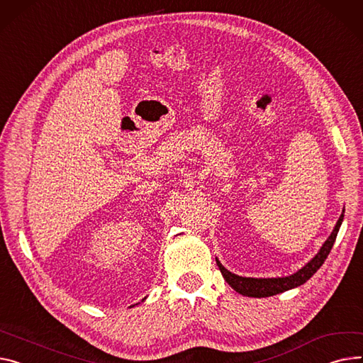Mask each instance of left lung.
Segmentation results:
<instances>
[{"mask_svg": "<svg viewBox=\"0 0 363 363\" xmlns=\"http://www.w3.org/2000/svg\"><path fill=\"white\" fill-rule=\"evenodd\" d=\"M345 217V208L337 220L331 235L327 238L325 242L323 244V247L320 248V251L315 254L312 259H309L302 269H299L296 273L291 274V276H284V277H242L238 276L232 272H229L228 269H225L222 262L216 258L217 265L223 274V279L228 281V284L236 291L238 294L244 295V296H250V298H269V296H274L279 295L281 292L291 291V289H295L303 283H306L313 274L318 272V269L324 264L325 258L328 257L337 233H339V229L342 226Z\"/></svg>", "mask_w": 363, "mask_h": 363, "instance_id": "obj_1", "label": "left lung"}]
</instances>
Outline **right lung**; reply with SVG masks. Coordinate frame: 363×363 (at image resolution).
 <instances>
[{"instance_id":"right-lung-1","label":"right lung","mask_w":363,"mask_h":363,"mask_svg":"<svg viewBox=\"0 0 363 363\" xmlns=\"http://www.w3.org/2000/svg\"><path fill=\"white\" fill-rule=\"evenodd\" d=\"M144 299H146V298H144ZM144 299H143V301H144Z\"/></svg>"}]
</instances>
